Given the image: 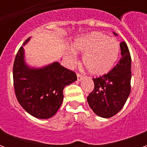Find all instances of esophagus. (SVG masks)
<instances>
[{"instance_id":"esophagus-1","label":"esophagus","mask_w":147,"mask_h":147,"mask_svg":"<svg viewBox=\"0 0 147 147\" xmlns=\"http://www.w3.org/2000/svg\"><path fill=\"white\" fill-rule=\"evenodd\" d=\"M82 78H83V76L81 74L77 72V80H78V81H80V80H82Z\"/></svg>"}]
</instances>
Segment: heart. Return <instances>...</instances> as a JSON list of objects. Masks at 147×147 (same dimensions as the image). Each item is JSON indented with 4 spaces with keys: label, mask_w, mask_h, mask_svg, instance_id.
<instances>
[{
    "label": "heart",
    "mask_w": 147,
    "mask_h": 147,
    "mask_svg": "<svg viewBox=\"0 0 147 147\" xmlns=\"http://www.w3.org/2000/svg\"><path fill=\"white\" fill-rule=\"evenodd\" d=\"M72 49H67L66 57L70 63L76 59V53H83V64L90 73L102 76L109 72L120 55V43L105 34L93 31L75 39Z\"/></svg>",
    "instance_id": "obj_1"
}]
</instances>
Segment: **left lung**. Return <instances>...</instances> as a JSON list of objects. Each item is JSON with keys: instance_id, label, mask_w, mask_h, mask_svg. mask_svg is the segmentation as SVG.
<instances>
[{"instance_id": "left-lung-1", "label": "left lung", "mask_w": 147, "mask_h": 147, "mask_svg": "<svg viewBox=\"0 0 147 147\" xmlns=\"http://www.w3.org/2000/svg\"><path fill=\"white\" fill-rule=\"evenodd\" d=\"M120 46L122 57L119 63L109 73L93 79L94 88L87 97L94 113L104 118L120 111L131 92V55L126 42H120Z\"/></svg>"}]
</instances>
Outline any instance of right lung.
Returning a JSON list of instances; mask_svg holds the SVG:
<instances>
[{"instance_id":"1","label":"right lung","mask_w":147,"mask_h":147,"mask_svg":"<svg viewBox=\"0 0 147 147\" xmlns=\"http://www.w3.org/2000/svg\"><path fill=\"white\" fill-rule=\"evenodd\" d=\"M76 80L73 71L58 62L30 68L25 64L24 48L21 46L18 50L13 64L15 94L21 106L31 116L39 119L54 116L63 102L64 88Z\"/></svg>"}]
</instances>
